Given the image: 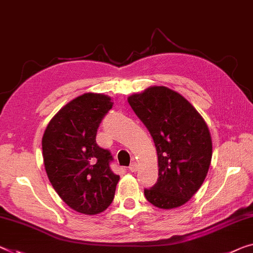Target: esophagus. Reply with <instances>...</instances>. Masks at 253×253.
<instances>
[{
    "instance_id": "esophagus-1",
    "label": "esophagus",
    "mask_w": 253,
    "mask_h": 253,
    "mask_svg": "<svg viewBox=\"0 0 253 253\" xmlns=\"http://www.w3.org/2000/svg\"><path fill=\"white\" fill-rule=\"evenodd\" d=\"M129 169H130V172H135V170L138 169L137 163H132V164L129 166Z\"/></svg>"
}]
</instances>
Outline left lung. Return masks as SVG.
<instances>
[{
  "mask_svg": "<svg viewBox=\"0 0 253 253\" xmlns=\"http://www.w3.org/2000/svg\"><path fill=\"white\" fill-rule=\"evenodd\" d=\"M150 132L158 156V180L145 189L158 208L180 207L207 176L212 145L208 126L183 96L166 87H150L127 98Z\"/></svg>",
  "mask_w": 253,
  "mask_h": 253,
  "instance_id": "1",
  "label": "left lung"
}]
</instances>
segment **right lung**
I'll use <instances>...</instances> for the list:
<instances>
[{
	"mask_svg": "<svg viewBox=\"0 0 253 253\" xmlns=\"http://www.w3.org/2000/svg\"><path fill=\"white\" fill-rule=\"evenodd\" d=\"M112 106L105 95H81L61 108L42 135L49 182L69 207L87 215L112 204L120 180L111 169V151L96 142L99 124Z\"/></svg>",
	"mask_w": 253,
	"mask_h": 253,
	"instance_id": "1",
	"label": "right lung"
}]
</instances>
